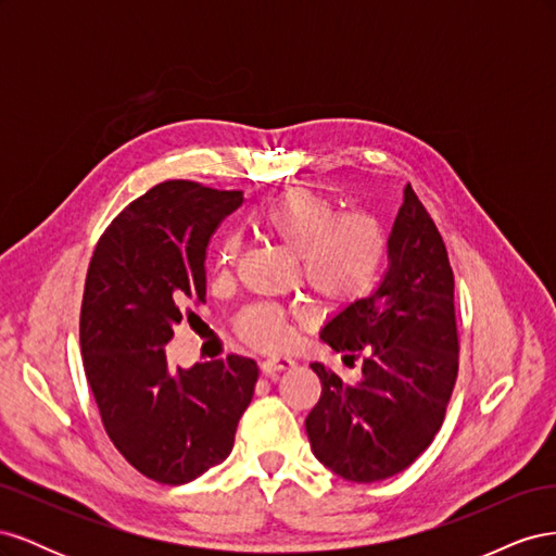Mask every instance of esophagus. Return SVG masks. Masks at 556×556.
Returning <instances> with one entry per match:
<instances>
[{
    "instance_id": "1",
    "label": "esophagus",
    "mask_w": 556,
    "mask_h": 556,
    "mask_svg": "<svg viewBox=\"0 0 556 556\" xmlns=\"http://www.w3.org/2000/svg\"><path fill=\"white\" fill-rule=\"evenodd\" d=\"M294 362L290 357H282V355H276V357H268L262 362V374L264 376H274L278 371H288V368H292Z\"/></svg>"
}]
</instances>
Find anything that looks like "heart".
<instances>
[{
	"label": "heart",
	"instance_id": "1",
	"mask_svg": "<svg viewBox=\"0 0 556 556\" xmlns=\"http://www.w3.org/2000/svg\"><path fill=\"white\" fill-rule=\"evenodd\" d=\"M260 225L299 257L308 288L329 304H348L374 288L387 260V231L368 213L339 215L333 201L311 188L278 194L260 213ZM239 239L227 237L217 250V264L237 260ZM243 339L260 348L290 341V327L271 306H255L241 315Z\"/></svg>",
	"mask_w": 556,
	"mask_h": 556
}]
</instances>
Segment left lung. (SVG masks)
<instances>
[{
    "instance_id": "8db88e82",
    "label": "left lung",
    "mask_w": 556,
    "mask_h": 556,
    "mask_svg": "<svg viewBox=\"0 0 556 556\" xmlns=\"http://www.w3.org/2000/svg\"><path fill=\"white\" fill-rule=\"evenodd\" d=\"M378 288L336 311L319 341L343 362L362 357L345 384L311 364L323 394L306 417L315 457L352 482L408 468L439 433L459 368L454 276L447 250L410 182L394 217Z\"/></svg>"
}]
</instances>
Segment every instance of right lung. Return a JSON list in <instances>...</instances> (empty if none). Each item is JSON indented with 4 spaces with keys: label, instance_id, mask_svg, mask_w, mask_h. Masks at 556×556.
<instances>
[{
    "label": "right lung",
    "instance_id": "1",
    "mask_svg": "<svg viewBox=\"0 0 556 556\" xmlns=\"http://www.w3.org/2000/svg\"><path fill=\"white\" fill-rule=\"evenodd\" d=\"M243 192L166 180L115 217L90 260L80 352L109 439L150 480L185 484L223 464L257 364L229 355L172 371L166 343L206 296V248Z\"/></svg>",
    "mask_w": 556,
    "mask_h": 556
}]
</instances>
